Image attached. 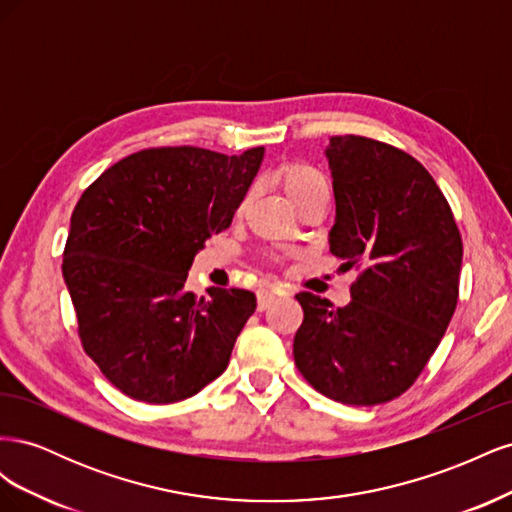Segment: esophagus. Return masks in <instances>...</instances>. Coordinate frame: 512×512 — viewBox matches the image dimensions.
Returning <instances> with one entry per match:
<instances>
[{"label": "esophagus", "mask_w": 512, "mask_h": 512, "mask_svg": "<svg viewBox=\"0 0 512 512\" xmlns=\"http://www.w3.org/2000/svg\"><path fill=\"white\" fill-rule=\"evenodd\" d=\"M256 297H258V309L260 312H265V309L277 299V294L273 290H258Z\"/></svg>", "instance_id": "1"}]
</instances>
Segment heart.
Instances as JSON below:
<instances>
[{
	"mask_svg": "<svg viewBox=\"0 0 512 512\" xmlns=\"http://www.w3.org/2000/svg\"><path fill=\"white\" fill-rule=\"evenodd\" d=\"M275 179L282 185V190L286 196L292 200V205H299L301 200L314 196V194H324L327 190V181H324L320 170L314 166H309L305 162H288L275 170ZM245 207V200L241 209ZM239 209V211H241Z\"/></svg>",
	"mask_w": 512,
	"mask_h": 512,
	"instance_id": "obj_1",
	"label": "heart"
}]
</instances>
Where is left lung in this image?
Masks as SVG:
<instances>
[{
  "instance_id": "8db88e82",
  "label": "left lung",
  "mask_w": 512,
  "mask_h": 512,
  "mask_svg": "<svg viewBox=\"0 0 512 512\" xmlns=\"http://www.w3.org/2000/svg\"><path fill=\"white\" fill-rule=\"evenodd\" d=\"M331 254L361 269L352 301L299 292L294 363L316 391L376 406L408 391L436 352L459 297L463 243L444 194L406 151L365 136H331Z\"/></svg>"
}]
</instances>
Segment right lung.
<instances>
[{"mask_svg":"<svg viewBox=\"0 0 512 512\" xmlns=\"http://www.w3.org/2000/svg\"><path fill=\"white\" fill-rule=\"evenodd\" d=\"M262 158L265 147L241 156L143 149L104 170L76 203L61 271L83 348L121 393L173 404L228 367L254 292L196 297L185 280L205 241L230 226Z\"/></svg>","mask_w":512,"mask_h":512,"instance_id":"right-lung-1","label":"right lung"}]
</instances>
